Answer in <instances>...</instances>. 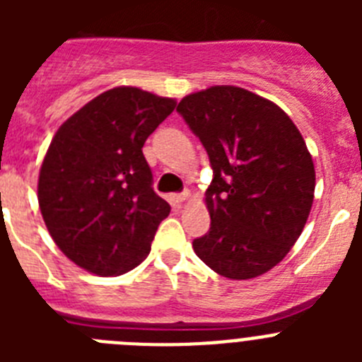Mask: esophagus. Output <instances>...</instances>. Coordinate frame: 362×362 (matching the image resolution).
<instances>
[{
    "instance_id": "esophagus-1",
    "label": "esophagus",
    "mask_w": 362,
    "mask_h": 362,
    "mask_svg": "<svg viewBox=\"0 0 362 362\" xmlns=\"http://www.w3.org/2000/svg\"><path fill=\"white\" fill-rule=\"evenodd\" d=\"M188 196H190L188 192H183V194H175V196L172 197V201H174V203H177V204H181L185 199H188Z\"/></svg>"
}]
</instances>
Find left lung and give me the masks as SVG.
<instances>
[{
  "label": "left lung",
  "mask_w": 362,
  "mask_h": 362,
  "mask_svg": "<svg viewBox=\"0 0 362 362\" xmlns=\"http://www.w3.org/2000/svg\"><path fill=\"white\" fill-rule=\"evenodd\" d=\"M177 112L209 153L210 230L192 246L228 279L263 276L283 261L310 216L315 170L293 121L276 103L219 85L181 99Z\"/></svg>",
  "instance_id": "8db88e82"
}]
</instances>
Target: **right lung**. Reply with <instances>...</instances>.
Returning a JSON list of instances; mask_svg holds the SVG:
<instances>
[{"label": "right lung", "mask_w": 362, "mask_h": 362, "mask_svg": "<svg viewBox=\"0 0 362 362\" xmlns=\"http://www.w3.org/2000/svg\"><path fill=\"white\" fill-rule=\"evenodd\" d=\"M175 99L116 86L70 116L54 136L37 201L54 243L95 276H121L145 261L170 204L153 192L146 137Z\"/></svg>", "instance_id": "add662e5"}]
</instances>
